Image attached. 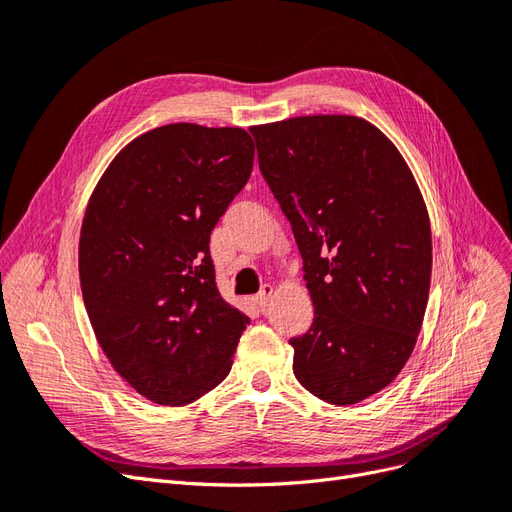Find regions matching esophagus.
Instances as JSON below:
<instances>
[{
	"label": "esophagus",
	"instance_id": "obj_1",
	"mask_svg": "<svg viewBox=\"0 0 512 512\" xmlns=\"http://www.w3.org/2000/svg\"><path fill=\"white\" fill-rule=\"evenodd\" d=\"M273 292H275V288L271 286V284H265L262 286V290L256 294L254 297V303H256V307L258 309H265L267 305H269V301L273 299Z\"/></svg>",
	"mask_w": 512,
	"mask_h": 512
}]
</instances>
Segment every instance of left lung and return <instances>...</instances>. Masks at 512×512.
<instances>
[{
    "instance_id": "8db88e82",
    "label": "left lung",
    "mask_w": 512,
    "mask_h": 512,
    "mask_svg": "<svg viewBox=\"0 0 512 512\" xmlns=\"http://www.w3.org/2000/svg\"><path fill=\"white\" fill-rule=\"evenodd\" d=\"M250 132L314 303L312 327L290 339L294 376L329 404H359L395 380L421 331L431 280L421 190L361 117H292Z\"/></svg>"
}]
</instances>
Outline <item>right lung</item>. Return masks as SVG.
<instances>
[{"mask_svg":"<svg viewBox=\"0 0 512 512\" xmlns=\"http://www.w3.org/2000/svg\"><path fill=\"white\" fill-rule=\"evenodd\" d=\"M252 166L245 130L170 123L123 147L89 198L87 316L117 374L160 406L215 389L250 324L222 299L209 241Z\"/></svg>","mask_w":512,"mask_h":512,"instance_id":"right-lung-1","label":"right lung"}]
</instances>
